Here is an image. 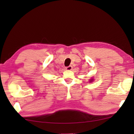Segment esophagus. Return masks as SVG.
Here are the masks:
<instances>
[{"label": "esophagus", "mask_w": 134, "mask_h": 134, "mask_svg": "<svg viewBox=\"0 0 134 134\" xmlns=\"http://www.w3.org/2000/svg\"><path fill=\"white\" fill-rule=\"evenodd\" d=\"M72 67L71 65H69V66L65 67V70H72Z\"/></svg>", "instance_id": "34e87169"}]
</instances>
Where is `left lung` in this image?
Listing matches in <instances>:
<instances>
[{"label":"left lung","instance_id":"obj_1","mask_svg":"<svg viewBox=\"0 0 134 134\" xmlns=\"http://www.w3.org/2000/svg\"><path fill=\"white\" fill-rule=\"evenodd\" d=\"M93 81V79H91V80H90V82H91V81Z\"/></svg>","mask_w":134,"mask_h":134}]
</instances>
